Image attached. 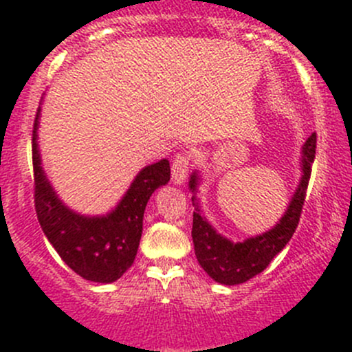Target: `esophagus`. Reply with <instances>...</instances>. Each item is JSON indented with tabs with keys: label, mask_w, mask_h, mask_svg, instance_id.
<instances>
[{
	"label": "esophagus",
	"mask_w": 352,
	"mask_h": 352,
	"mask_svg": "<svg viewBox=\"0 0 352 352\" xmlns=\"http://www.w3.org/2000/svg\"><path fill=\"white\" fill-rule=\"evenodd\" d=\"M188 168H190V157H188L186 154H177L176 157L173 159V164H171L173 183L183 184L188 176Z\"/></svg>",
	"instance_id": "34e87169"
}]
</instances>
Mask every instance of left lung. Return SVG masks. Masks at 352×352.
Here are the masks:
<instances>
[{
	"label": "left lung",
	"instance_id": "1",
	"mask_svg": "<svg viewBox=\"0 0 352 352\" xmlns=\"http://www.w3.org/2000/svg\"><path fill=\"white\" fill-rule=\"evenodd\" d=\"M315 144H317V135L311 133L302 147V162H300L302 177H300L298 188L293 193L280 222L264 234L249 237L242 242H232L230 239L223 237L206 220L197 197V188L201 177L198 171L191 173L190 191L193 193L191 201L195 206L191 237H193L198 263L212 280L229 286L245 283L256 274L263 273L273 257L288 244L300 222V213L305 201L311 173V162L315 159Z\"/></svg>",
	"mask_w": 352,
	"mask_h": 352
}]
</instances>
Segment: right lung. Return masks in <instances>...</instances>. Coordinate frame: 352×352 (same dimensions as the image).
Wrapping results in <instances>:
<instances>
[{
  "label": "right lung",
  "mask_w": 352,
  "mask_h": 352,
  "mask_svg": "<svg viewBox=\"0 0 352 352\" xmlns=\"http://www.w3.org/2000/svg\"><path fill=\"white\" fill-rule=\"evenodd\" d=\"M38 120L34 123L35 210L50 244L74 273L95 283H113L133 264L142 235L144 210L157 188L168 184L171 168L168 159L140 169L123 198L107 215H81L57 197L47 179L38 151Z\"/></svg>",
  "instance_id": "1"
}]
</instances>
